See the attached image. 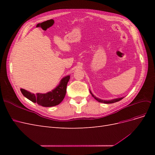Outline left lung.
Masks as SVG:
<instances>
[{
  "instance_id": "obj_1",
  "label": "left lung",
  "mask_w": 155,
  "mask_h": 155,
  "mask_svg": "<svg viewBox=\"0 0 155 155\" xmlns=\"http://www.w3.org/2000/svg\"><path fill=\"white\" fill-rule=\"evenodd\" d=\"M90 92H91V95L92 96V97H94V99L96 100L97 101H99V102H100V103H104V104H113V103H115V102H117V101H120L121 100H122L123 98L124 97H123L116 98V99H113V100H103L99 99V98H97V97H96V96H94V95L92 94V93L91 92V91H90Z\"/></svg>"
}]
</instances>
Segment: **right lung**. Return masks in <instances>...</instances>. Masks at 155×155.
<instances>
[{
	"instance_id": "right-lung-1",
	"label": "right lung",
	"mask_w": 155,
	"mask_h": 155,
	"mask_svg": "<svg viewBox=\"0 0 155 155\" xmlns=\"http://www.w3.org/2000/svg\"><path fill=\"white\" fill-rule=\"evenodd\" d=\"M70 79V76L63 78L60 83L54 90L46 94L37 93L35 94L21 88L23 96L34 103L46 107H54L59 105L61 102L66 94L67 85Z\"/></svg>"
}]
</instances>
